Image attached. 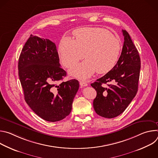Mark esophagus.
Returning <instances> with one entry per match:
<instances>
[{"label": "esophagus", "instance_id": "34e87169", "mask_svg": "<svg viewBox=\"0 0 158 158\" xmlns=\"http://www.w3.org/2000/svg\"><path fill=\"white\" fill-rule=\"evenodd\" d=\"M79 84H80L81 86H83V87L87 85V84L85 82H84V81H80Z\"/></svg>", "mask_w": 158, "mask_h": 158}]
</instances>
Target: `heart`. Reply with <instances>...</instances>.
Wrapping results in <instances>:
<instances>
[{
    "mask_svg": "<svg viewBox=\"0 0 158 158\" xmlns=\"http://www.w3.org/2000/svg\"><path fill=\"white\" fill-rule=\"evenodd\" d=\"M74 35L76 39L62 37L58 48L61 62L67 68H70L84 56L87 59L70 70L72 76L85 79L96 71L98 74H106L113 68L121 49L118 39L99 27L78 29Z\"/></svg>",
    "mask_w": 158,
    "mask_h": 158,
    "instance_id": "1",
    "label": "heart"
}]
</instances>
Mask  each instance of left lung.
Listing matches in <instances>:
<instances>
[{
    "label": "left lung",
    "instance_id": "1",
    "mask_svg": "<svg viewBox=\"0 0 158 158\" xmlns=\"http://www.w3.org/2000/svg\"><path fill=\"white\" fill-rule=\"evenodd\" d=\"M124 44L116 64L110 71L91 85L97 96L93 101L96 113L106 118H113L125 110L138 89L141 59L128 32L123 30ZM112 81L113 85L104 84Z\"/></svg>",
    "mask_w": 158,
    "mask_h": 158
}]
</instances>
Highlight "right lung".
<instances>
[{"instance_id":"add662e5","label":"right lung","mask_w":158,"mask_h":158,"mask_svg":"<svg viewBox=\"0 0 158 158\" xmlns=\"http://www.w3.org/2000/svg\"><path fill=\"white\" fill-rule=\"evenodd\" d=\"M60 66L56 44L31 34L19 56V79L27 104L49 122L60 121L70 114L79 87L76 79L58 82L66 76Z\"/></svg>"}]
</instances>
